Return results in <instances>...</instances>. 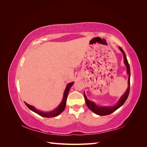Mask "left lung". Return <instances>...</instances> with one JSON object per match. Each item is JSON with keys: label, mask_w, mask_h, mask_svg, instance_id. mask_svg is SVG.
Here are the masks:
<instances>
[{"label": "left lung", "mask_w": 147, "mask_h": 147, "mask_svg": "<svg viewBox=\"0 0 147 147\" xmlns=\"http://www.w3.org/2000/svg\"><path fill=\"white\" fill-rule=\"evenodd\" d=\"M119 50L122 52L123 54V57H124V63L125 65L126 66L127 68V74L128 75V86L127 88L126 91V92H124V94L120 97V99H119L118 102H117V104L116 105H115L113 106H98L94 102L91 101L89 99H88L87 97L86 96L84 92V99H85L86 104L88 106V107L89 109H90L92 112H94V113L100 115V116H104V115H108L111 113H112L114 112L115 110H117L118 109L119 107L124 104V102H126L127 97L129 96V90H130V77H131V74H130V67H129V65L128 61L126 58V56L125 53L123 51V49L121 47H119Z\"/></svg>", "instance_id": "obj_1"}]
</instances>
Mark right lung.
Returning a JSON list of instances; mask_svg holds the SVG:
<instances>
[{
  "mask_svg": "<svg viewBox=\"0 0 147 147\" xmlns=\"http://www.w3.org/2000/svg\"><path fill=\"white\" fill-rule=\"evenodd\" d=\"M74 83V82H71V83H69L67 84L66 88L65 89V91L64 92V96H63V100H62L60 104L59 105L58 107H56L55 110L50 111V112H42V111L37 110V109H35L34 107L30 105L27 103H26V102H25V104L30 110H32V112L37 113L38 115H40V116H42V117H46V118H52V117H55L58 116V115L63 112L64 110L65 109V105H66L67 97L68 93L69 92L70 89L71 87H72Z\"/></svg>",
  "mask_w": 147,
  "mask_h": 147,
  "instance_id": "1",
  "label": "right lung"
}]
</instances>
